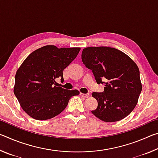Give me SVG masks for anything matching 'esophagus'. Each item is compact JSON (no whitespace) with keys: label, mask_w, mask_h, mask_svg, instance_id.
<instances>
[{"label":"esophagus","mask_w":158,"mask_h":158,"mask_svg":"<svg viewBox=\"0 0 158 158\" xmlns=\"http://www.w3.org/2000/svg\"><path fill=\"white\" fill-rule=\"evenodd\" d=\"M80 95L81 96V97L84 98H88L89 97V94H87V93H80Z\"/></svg>","instance_id":"esophagus-1"}]
</instances>
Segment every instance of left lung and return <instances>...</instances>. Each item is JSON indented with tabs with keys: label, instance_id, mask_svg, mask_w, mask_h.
Here are the masks:
<instances>
[{
	"label": "left lung",
	"instance_id": "1",
	"mask_svg": "<svg viewBox=\"0 0 158 158\" xmlns=\"http://www.w3.org/2000/svg\"><path fill=\"white\" fill-rule=\"evenodd\" d=\"M81 59L98 84H105L103 93H92L98 103L93 114L105 122L118 121L128 116L142 89L137 64L121 51L108 47L85 48Z\"/></svg>",
	"mask_w": 158,
	"mask_h": 158
}]
</instances>
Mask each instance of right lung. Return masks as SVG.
<instances>
[{
  "instance_id": "obj_1",
  "label": "right lung",
  "mask_w": 158,
  "mask_h": 158,
  "mask_svg": "<svg viewBox=\"0 0 158 158\" xmlns=\"http://www.w3.org/2000/svg\"><path fill=\"white\" fill-rule=\"evenodd\" d=\"M79 47L60 48L47 45L26 58L15 75L14 93L21 108L34 119L44 121L60 114L77 90L56 86V78L63 80V69L73 61Z\"/></svg>"
}]
</instances>
